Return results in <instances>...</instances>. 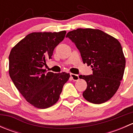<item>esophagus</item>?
<instances>
[{
  "label": "esophagus",
  "instance_id": "1",
  "mask_svg": "<svg viewBox=\"0 0 133 133\" xmlns=\"http://www.w3.org/2000/svg\"><path fill=\"white\" fill-rule=\"evenodd\" d=\"M70 75H71V79L73 80H74V81H76V80H78L79 79V76L78 75L71 73Z\"/></svg>",
  "mask_w": 133,
  "mask_h": 133
}]
</instances>
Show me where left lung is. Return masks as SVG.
I'll return each instance as SVG.
<instances>
[{
  "mask_svg": "<svg viewBox=\"0 0 133 133\" xmlns=\"http://www.w3.org/2000/svg\"><path fill=\"white\" fill-rule=\"evenodd\" d=\"M66 37L80 51L83 63L92 68V75L79 76L88 85L84 98L95 104L108 101L118 89L124 76L125 58L120 43L108 33L92 28H78L68 32Z\"/></svg>",
  "mask_w": 133,
  "mask_h": 133,
  "instance_id": "left-lung-1",
  "label": "left lung"
}]
</instances>
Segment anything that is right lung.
I'll use <instances>...</instances> for the list:
<instances>
[{
  "label": "right lung",
  "instance_id": "1",
  "mask_svg": "<svg viewBox=\"0 0 133 133\" xmlns=\"http://www.w3.org/2000/svg\"><path fill=\"white\" fill-rule=\"evenodd\" d=\"M66 31L33 32L11 49L9 74L15 85L31 105L50 108L58 102L65 83L70 77L65 72L53 73L43 69L53 50L64 40Z\"/></svg>",
  "mask_w": 133,
  "mask_h": 133
}]
</instances>
